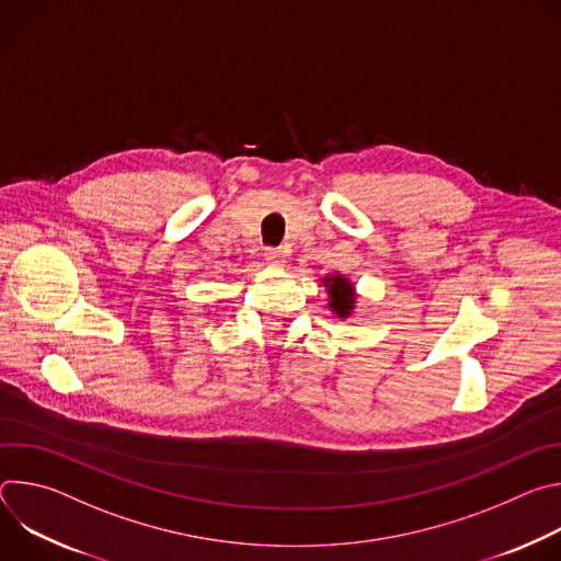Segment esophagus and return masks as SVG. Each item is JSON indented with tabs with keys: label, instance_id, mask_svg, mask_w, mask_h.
I'll return each mask as SVG.
<instances>
[{
	"label": "esophagus",
	"instance_id": "esophagus-1",
	"mask_svg": "<svg viewBox=\"0 0 561 561\" xmlns=\"http://www.w3.org/2000/svg\"><path fill=\"white\" fill-rule=\"evenodd\" d=\"M264 257H266L268 264L282 266V264L286 262V251H282V249H266V251H264Z\"/></svg>",
	"mask_w": 561,
	"mask_h": 561
}]
</instances>
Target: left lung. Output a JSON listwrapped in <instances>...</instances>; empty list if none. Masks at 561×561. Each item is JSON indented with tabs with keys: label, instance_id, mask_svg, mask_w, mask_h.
Instances as JSON below:
<instances>
[{
	"label": "left lung",
	"instance_id": "8db88e82",
	"mask_svg": "<svg viewBox=\"0 0 561 561\" xmlns=\"http://www.w3.org/2000/svg\"><path fill=\"white\" fill-rule=\"evenodd\" d=\"M329 284V295H331V308L340 314V317H346L351 310H353V286L340 277V275H333L327 279Z\"/></svg>",
	"mask_w": 561,
	"mask_h": 561
}]
</instances>
